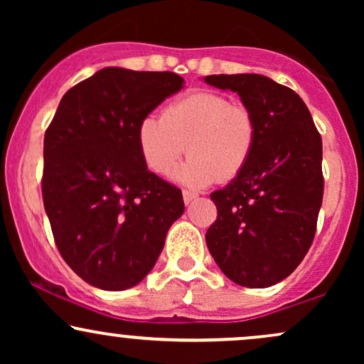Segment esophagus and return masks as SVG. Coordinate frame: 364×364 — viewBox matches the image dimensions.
Segmentation results:
<instances>
[{
    "instance_id": "1",
    "label": "esophagus",
    "mask_w": 364,
    "mask_h": 364,
    "mask_svg": "<svg viewBox=\"0 0 364 364\" xmlns=\"http://www.w3.org/2000/svg\"><path fill=\"white\" fill-rule=\"evenodd\" d=\"M196 196H198V195H196L195 191H190V190H183V200H185V203H186V205H188V203H190V202H193V200L196 198Z\"/></svg>"
}]
</instances>
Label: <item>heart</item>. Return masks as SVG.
<instances>
[{
	"mask_svg": "<svg viewBox=\"0 0 364 364\" xmlns=\"http://www.w3.org/2000/svg\"><path fill=\"white\" fill-rule=\"evenodd\" d=\"M257 136L253 111L210 90L171 102L162 118L147 116L136 133L141 157L156 174H168L188 145L191 156L173 178L193 188L236 178L252 157Z\"/></svg>",
	"mask_w": 364,
	"mask_h": 364,
	"instance_id": "obj_1",
	"label": "heart"
}]
</instances>
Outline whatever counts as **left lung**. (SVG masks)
I'll return each mask as SVG.
<instances>
[{
    "mask_svg": "<svg viewBox=\"0 0 364 364\" xmlns=\"http://www.w3.org/2000/svg\"><path fill=\"white\" fill-rule=\"evenodd\" d=\"M253 111L258 136L237 176L210 195L217 220L208 252L228 279L269 287L294 272L315 236L323 196L321 136L303 99L257 73L208 75Z\"/></svg>",
    "mask_w": 364,
    "mask_h": 364,
    "instance_id": "obj_1",
    "label": "left lung"
}]
</instances>
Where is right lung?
I'll return each mask as SVG.
<instances>
[{
	"label": "right lung",
	"mask_w": 364,
	"mask_h": 364,
	"mask_svg": "<svg viewBox=\"0 0 364 364\" xmlns=\"http://www.w3.org/2000/svg\"><path fill=\"white\" fill-rule=\"evenodd\" d=\"M185 80L107 66L63 95L44 135L43 200L63 260L104 291L136 286L185 212L181 190L150 173L139 127Z\"/></svg>",
	"instance_id": "obj_1"
}]
</instances>
